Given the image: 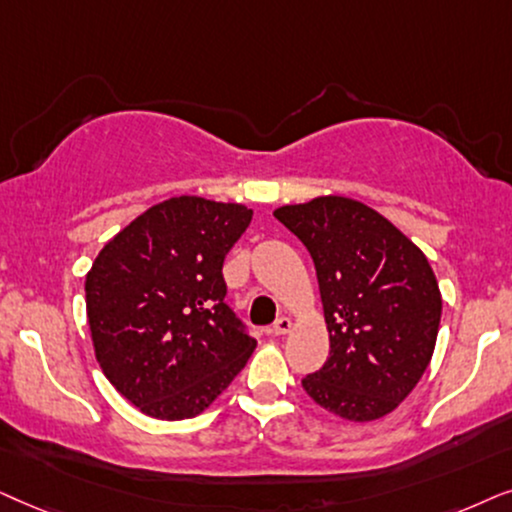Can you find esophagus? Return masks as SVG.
<instances>
[{
	"label": "esophagus",
	"instance_id": "obj_1",
	"mask_svg": "<svg viewBox=\"0 0 512 512\" xmlns=\"http://www.w3.org/2000/svg\"><path fill=\"white\" fill-rule=\"evenodd\" d=\"M290 330H292V320H290L288 316H281V318H278L276 323H274V335H278V337L288 335Z\"/></svg>",
	"mask_w": 512,
	"mask_h": 512
}]
</instances>
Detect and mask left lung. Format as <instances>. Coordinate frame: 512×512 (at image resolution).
<instances>
[{
    "label": "left lung",
    "instance_id": "8db88e82",
    "mask_svg": "<svg viewBox=\"0 0 512 512\" xmlns=\"http://www.w3.org/2000/svg\"><path fill=\"white\" fill-rule=\"evenodd\" d=\"M316 264L330 358L302 379L349 421L393 412L431 363L442 297L426 255L384 215L346 196L274 210Z\"/></svg>",
    "mask_w": 512,
    "mask_h": 512
}]
</instances>
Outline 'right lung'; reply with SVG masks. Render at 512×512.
Masks as SVG:
<instances>
[{
    "instance_id": "1",
    "label": "right lung",
    "mask_w": 512,
    "mask_h": 512,
    "mask_svg": "<svg viewBox=\"0 0 512 512\" xmlns=\"http://www.w3.org/2000/svg\"><path fill=\"white\" fill-rule=\"evenodd\" d=\"M252 220L241 203L175 196L121 229L86 274L95 358L117 391L163 421L201 414L257 342L224 304L222 264Z\"/></svg>"
}]
</instances>
